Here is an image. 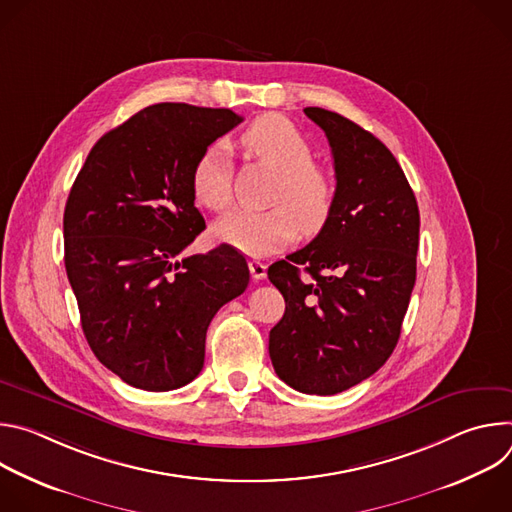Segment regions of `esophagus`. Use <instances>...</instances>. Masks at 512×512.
Wrapping results in <instances>:
<instances>
[{
  "label": "esophagus",
  "instance_id": "obj_1",
  "mask_svg": "<svg viewBox=\"0 0 512 512\" xmlns=\"http://www.w3.org/2000/svg\"><path fill=\"white\" fill-rule=\"evenodd\" d=\"M249 269H251L253 279H265V275H267V265L261 261H249Z\"/></svg>",
  "mask_w": 512,
  "mask_h": 512
}]
</instances>
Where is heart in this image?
I'll list each match as a JSON object with an SVG mask.
<instances>
[{
	"label": "heart",
	"mask_w": 512,
	"mask_h": 512,
	"mask_svg": "<svg viewBox=\"0 0 512 512\" xmlns=\"http://www.w3.org/2000/svg\"><path fill=\"white\" fill-rule=\"evenodd\" d=\"M245 148L281 172L267 212H233L212 229L214 237L249 257H267L294 243L300 229L316 235L334 208L332 176L314 164V150L304 133L277 113L257 117L241 137ZM192 194L208 210L223 212L233 202L231 156L223 141L210 143L190 176Z\"/></svg>",
	"instance_id": "b5f03b06"
}]
</instances>
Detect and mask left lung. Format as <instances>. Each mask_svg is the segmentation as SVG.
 <instances>
[{
  "label": "left lung",
  "instance_id": "left-lung-1",
  "mask_svg": "<svg viewBox=\"0 0 512 512\" xmlns=\"http://www.w3.org/2000/svg\"><path fill=\"white\" fill-rule=\"evenodd\" d=\"M304 113L328 137L336 198L318 237L267 271L285 300L269 356L289 387L336 395L375 375L397 346L415 285L419 208L381 139L334 111Z\"/></svg>",
  "mask_w": 512,
  "mask_h": 512
}]
</instances>
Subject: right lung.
<instances>
[{
	"label": "right lung",
	"mask_w": 512,
	"mask_h": 512,
	"mask_svg": "<svg viewBox=\"0 0 512 512\" xmlns=\"http://www.w3.org/2000/svg\"><path fill=\"white\" fill-rule=\"evenodd\" d=\"M243 121L231 109L158 103L105 133L64 208V267L85 338L121 381L172 391L198 377L214 314L249 283L231 245L176 257L204 231L194 162Z\"/></svg>",
	"instance_id": "obj_1"
}]
</instances>
